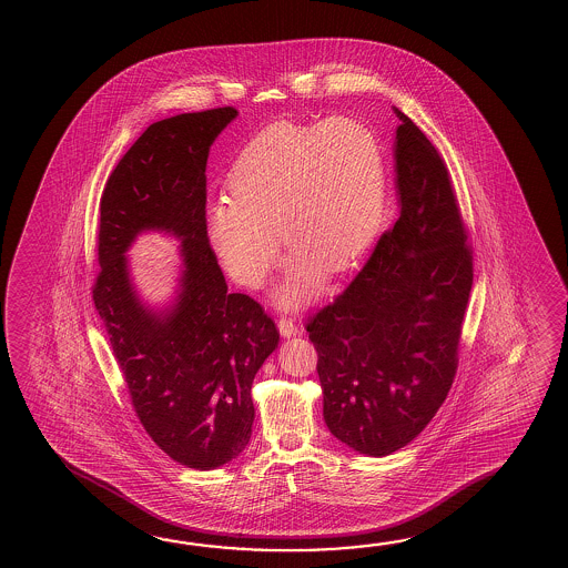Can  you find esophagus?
Segmentation results:
<instances>
[{"label":"esophagus","instance_id":"1","mask_svg":"<svg viewBox=\"0 0 568 568\" xmlns=\"http://www.w3.org/2000/svg\"><path fill=\"white\" fill-rule=\"evenodd\" d=\"M280 335L284 338L296 337L301 333V328L292 318H280L278 321Z\"/></svg>","mask_w":568,"mask_h":568}]
</instances>
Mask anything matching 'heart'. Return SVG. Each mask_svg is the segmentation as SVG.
<instances>
[{"label": "heart", "mask_w": 568, "mask_h": 568, "mask_svg": "<svg viewBox=\"0 0 568 568\" xmlns=\"http://www.w3.org/2000/svg\"><path fill=\"white\" fill-rule=\"evenodd\" d=\"M230 199L206 209V230L231 278L260 288L280 240L292 250L280 308H301L365 252L387 201V166L377 133L359 120L274 123L235 160Z\"/></svg>", "instance_id": "obj_1"}]
</instances>
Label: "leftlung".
Masks as SVG:
<instances>
[{
	"label": "left lung",
	"instance_id": "obj_1",
	"mask_svg": "<svg viewBox=\"0 0 568 568\" xmlns=\"http://www.w3.org/2000/svg\"><path fill=\"white\" fill-rule=\"evenodd\" d=\"M399 217L337 301L306 325L331 435L367 455L406 447L457 372L471 250L445 162L394 108Z\"/></svg>",
	"mask_w": 568,
	"mask_h": 568
}]
</instances>
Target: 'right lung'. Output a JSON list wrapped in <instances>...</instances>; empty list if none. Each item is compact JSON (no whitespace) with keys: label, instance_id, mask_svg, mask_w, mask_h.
<instances>
[{"label":"right lung","instance_id":"1","mask_svg":"<svg viewBox=\"0 0 568 568\" xmlns=\"http://www.w3.org/2000/svg\"><path fill=\"white\" fill-rule=\"evenodd\" d=\"M237 109L156 121L121 158L101 196L95 308L133 408L170 459L211 471L252 438L257 369L278 347L274 321L227 282L206 235V158ZM148 230L182 242V276L162 310L141 301L126 252Z\"/></svg>","mask_w":568,"mask_h":568}]
</instances>
